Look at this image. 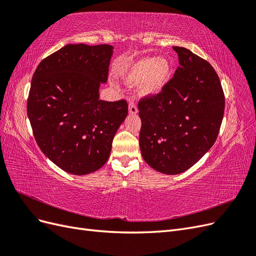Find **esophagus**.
Masks as SVG:
<instances>
[{"label": "esophagus", "mask_w": 256, "mask_h": 256, "mask_svg": "<svg viewBox=\"0 0 256 256\" xmlns=\"http://www.w3.org/2000/svg\"><path fill=\"white\" fill-rule=\"evenodd\" d=\"M128 111H129V114L136 115V114H138V108H136V106L134 102H130L129 104V108H128Z\"/></svg>", "instance_id": "1"}]
</instances>
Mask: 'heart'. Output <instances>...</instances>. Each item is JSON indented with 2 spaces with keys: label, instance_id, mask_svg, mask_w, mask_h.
I'll return each mask as SVG.
<instances>
[{
  "label": "heart",
  "instance_id": "1",
  "mask_svg": "<svg viewBox=\"0 0 256 256\" xmlns=\"http://www.w3.org/2000/svg\"><path fill=\"white\" fill-rule=\"evenodd\" d=\"M173 76L172 62L166 56H144L127 64L122 80L129 86L138 84V95L154 97L164 92Z\"/></svg>",
  "mask_w": 256,
  "mask_h": 256
}]
</instances>
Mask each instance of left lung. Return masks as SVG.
<instances>
[{
  "mask_svg": "<svg viewBox=\"0 0 256 256\" xmlns=\"http://www.w3.org/2000/svg\"><path fill=\"white\" fill-rule=\"evenodd\" d=\"M180 67L159 95L138 102L140 148L150 168L166 175L184 173L212 148L224 113L219 76L208 62L173 47Z\"/></svg>",
  "mask_w": 256,
  "mask_h": 256,
  "instance_id": "obj_1",
  "label": "left lung"
}]
</instances>
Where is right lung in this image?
Instances as JSON below:
<instances>
[{
    "label": "right lung",
    "instance_id": "1",
    "mask_svg": "<svg viewBox=\"0 0 256 256\" xmlns=\"http://www.w3.org/2000/svg\"><path fill=\"white\" fill-rule=\"evenodd\" d=\"M113 49L67 44L40 62L30 82L28 116L35 140L46 157L69 174L86 175L104 166L127 118L125 100L99 99Z\"/></svg>",
    "mask_w": 256,
    "mask_h": 256
}]
</instances>
